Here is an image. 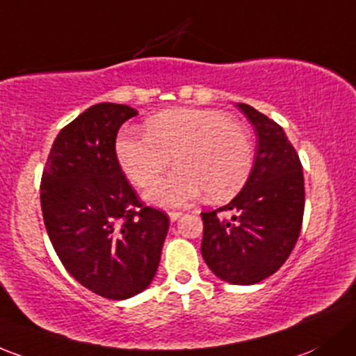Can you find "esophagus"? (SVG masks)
<instances>
[{"mask_svg":"<svg viewBox=\"0 0 356 356\" xmlns=\"http://www.w3.org/2000/svg\"><path fill=\"white\" fill-rule=\"evenodd\" d=\"M182 216V211H168V218H170V222H175V220H179Z\"/></svg>","mask_w":356,"mask_h":356,"instance_id":"34e87169","label":"esophagus"}]
</instances>
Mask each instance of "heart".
I'll use <instances>...</instances> for the list:
<instances>
[{
    "label": "heart",
    "instance_id": "heart-1",
    "mask_svg": "<svg viewBox=\"0 0 356 356\" xmlns=\"http://www.w3.org/2000/svg\"><path fill=\"white\" fill-rule=\"evenodd\" d=\"M147 134L122 133L115 152L133 184L145 188L170 165L177 168L147 193L152 203L179 207L204 191L225 201L249 179L254 148L249 129L216 109H168L145 122Z\"/></svg>",
    "mask_w": 356,
    "mask_h": 356
}]
</instances>
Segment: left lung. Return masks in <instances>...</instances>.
<instances>
[{"label":"left lung","mask_w":356,"mask_h":356,"mask_svg":"<svg viewBox=\"0 0 356 356\" xmlns=\"http://www.w3.org/2000/svg\"><path fill=\"white\" fill-rule=\"evenodd\" d=\"M238 109L257 133L254 167L230 203L201 213V254L223 282L252 285L278 271L297 244L305 188L300 159L282 126L247 104Z\"/></svg>","instance_id":"8db88e82"}]
</instances>
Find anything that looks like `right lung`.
<instances>
[{"mask_svg": "<svg viewBox=\"0 0 356 356\" xmlns=\"http://www.w3.org/2000/svg\"><path fill=\"white\" fill-rule=\"evenodd\" d=\"M138 112L95 104L59 131L40 179L44 225L66 271L93 293L124 300L160 263L168 216L145 207L115 153L118 131Z\"/></svg>", "mask_w": 356, "mask_h": 356, "instance_id": "1", "label": "right lung"}]
</instances>
